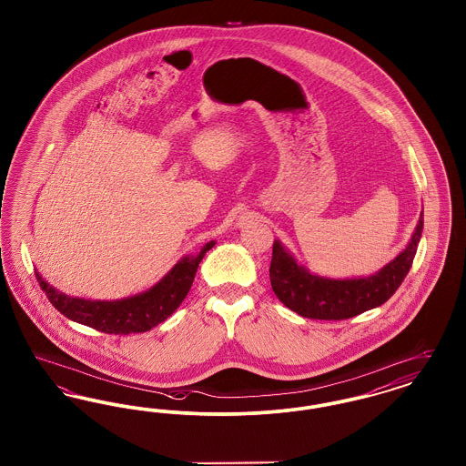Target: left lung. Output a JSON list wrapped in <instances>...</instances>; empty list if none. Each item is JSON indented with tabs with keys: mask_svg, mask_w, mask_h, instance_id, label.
Returning <instances> with one entry per match:
<instances>
[{
	"mask_svg": "<svg viewBox=\"0 0 466 466\" xmlns=\"http://www.w3.org/2000/svg\"><path fill=\"white\" fill-rule=\"evenodd\" d=\"M422 213L410 243L395 260L369 278L330 279L297 264L279 241L272 246L268 268L276 297L289 309L310 319H348L384 304L409 274L421 239Z\"/></svg>",
	"mask_w": 466,
	"mask_h": 466,
	"instance_id": "left-lung-1",
	"label": "left lung"
}]
</instances>
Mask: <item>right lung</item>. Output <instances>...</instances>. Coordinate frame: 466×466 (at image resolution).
Segmentation results:
<instances>
[{
	"label": "right lung",
	"instance_id": "right-lung-1",
	"mask_svg": "<svg viewBox=\"0 0 466 466\" xmlns=\"http://www.w3.org/2000/svg\"><path fill=\"white\" fill-rule=\"evenodd\" d=\"M213 246L215 241L204 244L199 255L183 257L152 289L122 300L108 302L67 297L66 293L52 289L38 272L36 279L50 304L71 321L115 335L148 332L179 308L194 283L202 257Z\"/></svg>",
	"mask_w": 466,
	"mask_h": 466
}]
</instances>
